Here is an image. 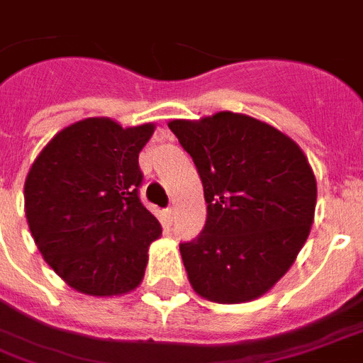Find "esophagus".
<instances>
[{
	"mask_svg": "<svg viewBox=\"0 0 363 363\" xmlns=\"http://www.w3.org/2000/svg\"><path fill=\"white\" fill-rule=\"evenodd\" d=\"M173 218H175V211H173V209L165 211V220L171 224V222H173Z\"/></svg>",
	"mask_w": 363,
	"mask_h": 363,
	"instance_id": "obj_1",
	"label": "esophagus"
}]
</instances>
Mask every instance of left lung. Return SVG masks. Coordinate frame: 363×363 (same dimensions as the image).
Returning <instances> with one entry per match:
<instances>
[{
    "instance_id": "8db88e82",
    "label": "left lung",
    "mask_w": 363,
    "mask_h": 363,
    "mask_svg": "<svg viewBox=\"0 0 363 363\" xmlns=\"http://www.w3.org/2000/svg\"><path fill=\"white\" fill-rule=\"evenodd\" d=\"M167 125L192 156L207 201L203 232L181 245L194 292L215 303L264 296L309 238L316 207L309 160L292 137L239 113Z\"/></svg>"
}]
</instances>
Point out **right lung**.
Segmentation results:
<instances>
[{
  "instance_id": "obj_1",
  "label": "right lung",
  "mask_w": 363,
  "mask_h": 363,
  "mask_svg": "<svg viewBox=\"0 0 363 363\" xmlns=\"http://www.w3.org/2000/svg\"><path fill=\"white\" fill-rule=\"evenodd\" d=\"M154 128L84 118L58 131L28 171L24 211L31 238L77 292L113 298L141 284L148 247L162 235L137 194L139 152Z\"/></svg>"
}]
</instances>
